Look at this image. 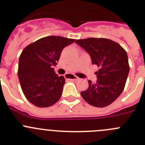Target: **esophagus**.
I'll return each instance as SVG.
<instances>
[{
    "label": "esophagus",
    "mask_w": 145,
    "mask_h": 145,
    "mask_svg": "<svg viewBox=\"0 0 145 145\" xmlns=\"http://www.w3.org/2000/svg\"><path fill=\"white\" fill-rule=\"evenodd\" d=\"M65 77H66L67 79H70V80H78L79 79H80L79 78H78V77L74 76V75H66Z\"/></svg>",
    "instance_id": "34e87169"
}]
</instances>
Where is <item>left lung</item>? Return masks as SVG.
Instances as JSON below:
<instances>
[{"mask_svg":"<svg viewBox=\"0 0 145 145\" xmlns=\"http://www.w3.org/2000/svg\"><path fill=\"white\" fill-rule=\"evenodd\" d=\"M75 43L89 54L93 65L99 67L97 80H88L87 90L80 93L89 105L105 107L121 94L129 72L128 55L120 44L107 38H89L77 40Z\"/></svg>","mask_w":145,"mask_h":145,"instance_id":"obj_1","label":"left lung"}]
</instances>
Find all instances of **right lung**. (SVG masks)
Returning a JSON list of instances; mask_svg holds the SVG:
<instances>
[{
  "label": "right lung",
  "mask_w": 145,
  "mask_h": 145,
  "mask_svg": "<svg viewBox=\"0 0 145 145\" xmlns=\"http://www.w3.org/2000/svg\"><path fill=\"white\" fill-rule=\"evenodd\" d=\"M75 39L47 36L25 47L18 67L22 90L28 101L38 107H48L59 101L65 79L55 73L53 66L59 59L65 46Z\"/></svg>",
  "instance_id": "obj_1"
}]
</instances>
